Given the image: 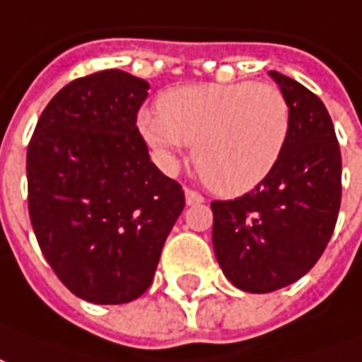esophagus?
I'll return each instance as SVG.
<instances>
[{
	"label": "esophagus",
	"instance_id": "obj_1",
	"mask_svg": "<svg viewBox=\"0 0 362 362\" xmlns=\"http://www.w3.org/2000/svg\"><path fill=\"white\" fill-rule=\"evenodd\" d=\"M185 199H187V204H191V206L204 202V197L194 191V189H185Z\"/></svg>",
	"mask_w": 362,
	"mask_h": 362
}]
</instances>
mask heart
Here are the masks:
<instances>
[{
    "mask_svg": "<svg viewBox=\"0 0 362 362\" xmlns=\"http://www.w3.org/2000/svg\"><path fill=\"white\" fill-rule=\"evenodd\" d=\"M158 112L139 113L144 141L171 168L187 144L212 191L237 197L264 181L289 136V102L272 83L187 84L158 98Z\"/></svg>",
    "mask_w": 362,
    "mask_h": 362,
    "instance_id": "1",
    "label": "heart"
}]
</instances>
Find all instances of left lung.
<instances>
[{
	"mask_svg": "<svg viewBox=\"0 0 362 362\" xmlns=\"http://www.w3.org/2000/svg\"><path fill=\"white\" fill-rule=\"evenodd\" d=\"M289 102V136L279 162L255 191L214 200L212 243L226 278L249 293H270L318 262L341 204V152L322 100L270 71Z\"/></svg>",
	"mask_w": 362,
	"mask_h": 362,
	"instance_id": "left-lung-1",
	"label": "left lung"
}]
</instances>
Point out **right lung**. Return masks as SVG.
<instances>
[{
    "instance_id": "1",
    "label": "right lung",
    "mask_w": 362,
    "mask_h": 362,
    "mask_svg": "<svg viewBox=\"0 0 362 362\" xmlns=\"http://www.w3.org/2000/svg\"><path fill=\"white\" fill-rule=\"evenodd\" d=\"M148 83L119 69L75 78L36 123L26 152L28 214L42 255L76 297L139 299L185 208L183 187L150 162L136 127Z\"/></svg>"
}]
</instances>
